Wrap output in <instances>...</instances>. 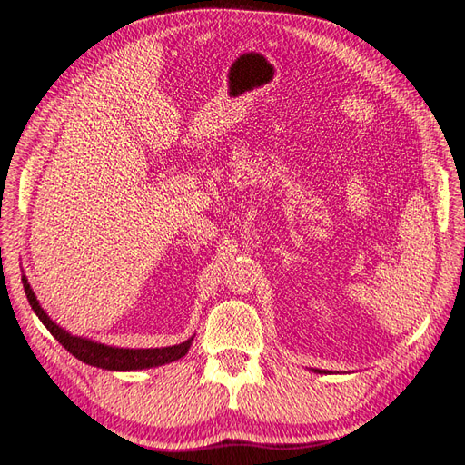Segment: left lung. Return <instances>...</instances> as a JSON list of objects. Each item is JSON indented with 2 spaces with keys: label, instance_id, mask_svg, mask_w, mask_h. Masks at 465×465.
I'll return each mask as SVG.
<instances>
[{
  "label": "left lung",
  "instance_id": "obj_1",
  "mask_svg": "<svg viewBox=\"0 0 465 465\" xmlns=\"http://www.w3.org/2000/svg\"><path fill=\"white\" fill-rule=\"evenodd\" d=\"M318 373H322V371H318Z\"/></svg>",
  "mask_w": 465,
  "mask_h": 465
}]
</instances>
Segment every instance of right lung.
I'll return each instance as SVG.
<instances>
[{
	"label": "right lung",
	"mask_w": 465,
	"mask_h": 465,
	"mask_svg": "<svg viewBox=\"0 0 465 465\" xmlns=\"http://www.w3.org/2000/svg\"><path fill=\"white\" fill-rule=\"evenodd\" d=\"M23 289H25L27 301L35 314L39 316L41 322L46 326V330L51 331L56 341H61L64 350L73 353L76 360L84 361L92 367H100V369H108V371H137V369H149V367H159L164 363H173L176 360H181L190 350V343H193L194 338H190L178 346H169V348H149V350H134V348H112V346H104V343L92 341L88 338H80L73 336L70 331L53 322L51 316L46 314L37 296H35L31 284L27 277L23 275L21 279Z\"/></svg>",
	"instance_id": "obj_1"
}]
</instances>
